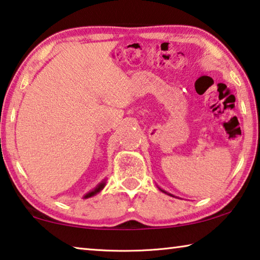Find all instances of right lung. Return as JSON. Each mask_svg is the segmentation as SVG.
<instances>
[{"label": "right lung", "instance_id": "add662e5", "mask_svg": "<svg viewBox=\"0 0 260 260\" xmlns=\"http://www.w3.org/2000/svg\"><path fill=\"white\" fill-rule=\"evenodd\" d=\"M104 183H102V184H100L98 185V186L93 189V191H91L90 193H88V194H86L84 198H90V197H92V196H94L96 194V193H98V192H101L102 189H103V187H104Z\"/></svg>", "mask_w": 260, "mask_h": 260}]
</instances>
